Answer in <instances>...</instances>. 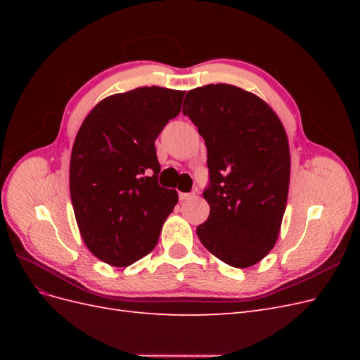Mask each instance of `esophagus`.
<instances>
[{
	"mask_svg": "<svg viewBox=\"0 0 360 360\" xmlns=\"http://www.w3.org/2000/svg\"><path fill=\"white\" fill-rule=\"evenodd\" d=\"M179 197H180V200H181V201H184V200H189V198H192V197H193V193H184V192H180V193H179Z\"/></svg>",
	"mask_w": 360,
	"mask_h": 360,
	"instance_id": "34e87169",
	"label": "esophagus"
}]
</instances>
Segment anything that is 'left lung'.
I'll list each match as a JSON object with an SVG mask.
<instances>
[{
  "label": "left lung",
  "mask_w": 360,
  "mask_h": 360,
  "mask_svg": "<svg viewBox=\"0 0 360 360\" xmlns=\"http://www.w3.org/2000/svg\"><path fill=\"white\" fill-rule=\"evenodd\" d=\"M183 114L207 147L210 205L197 226L204 248L237 269L257 264L274 249L290 186V147L275 111L254 93L209 84L184 97Z\"/></svg>",
  "instance_id": "obj_1"
}]
</instances>
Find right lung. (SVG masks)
Returning a JSON list of instances; mask_svg holds the SVG:
<instances>
[{
    "label": "right lung",
    "mask_w": 360,
    "mask_h": 360,
    "mask_svg": "<svg viewBox=\"0 0 360 360\" xmlns=\"http://www.w3.org/2000/svg\"><path fill=\"white\" fill-rule=\"evenodd\" d=\"M183 96L163 86L108 96L75 138L69 183L76 224L106 264L126 267L150 254L179 201L176 191L158 184L155 141L179 115Z\"/></svg>",
    "instance_id": "1"
}]
</instances>
